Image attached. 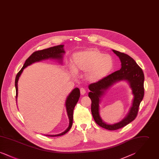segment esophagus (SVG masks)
Here are the masks:
<instances>
[{"label": "esophagus", "mask_w": 159, "mask_h": 159, "mask_svg": "<svg viewBox=\"0 0 159 159\" xmlns=\"http://www.w3.org/2000/svg\"><path fill=\"white\" fill-rule=\"evenodd\" d=\"M80 94H81V95H84V94L86 93V89H84L83 88H80Z\"/></svg>", "instance_id": "34e87169"}]
</instances>
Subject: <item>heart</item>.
<instances>
[{"label": "heart", "instance_id": "1", "mask_svg": "<svg viewBox=\"0 0 159 159\" xmlns=\"http://www.w3.org/2000/svg\"><path fill=\"white\" fill-rule=\"evenodd\" d=\"M113 60L108 54H104L97 49H92L77 52L73 56L71 70L86 72V79L95 82L105 77L113 69Z\"/></svg>", "mask_w": 159, "mask_h": 159}]
</instances>
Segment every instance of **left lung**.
<instances>
[{"label":"left lung","mask_w":159,"mask_h":159,"mask_svg":"<svg viewBox=\"0 0 159 159\" xmlns=\"http://www.w3.org/2000/svg\"><path fill=\"white\" fill-rule=\"evenodd\" d=\"M113 51L120 60L121 68L98 82L90 84L89 89L91 92L88 94L92 101L91 112L94 120L101 128L110 130L121 128L135 120L144 95V75L142 68L128 55L115 50ZM123 80L129 81L133 89L134 95L133 106L128 116L123 121L114 125L106 124L102 121L98 115L99 98L104 91L114 83Z\"/></svg>","instance_id":"left-lung-1"}]
</instances>
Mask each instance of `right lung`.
<instances>
[{"mask_svg": "<svg viewBox=\"0 0 159 159\" xmlns=\"http://www.w3.org/2000/svg\"><path fill=\"white\" fill-rule=\"evenodd\" d=\"M64 45L56 46L53 47H51L49 48L38 51L32 53L30 56L26 60L23 67L21 69V70L17 73L16 77H15V86L16 89V98L17 97V91H18V86H17V83L19 79V77L21 75V74L23 72V69L27 66H30L31 64L38 62L40 61L49 59V58H55V59H60L62 58V53H64V51L63 49ZM80 98V90L79 88H75L73 89V91L70 93V94L68 95L66 102V106L67 108V111L68 114L70 123L68 128L64 132L61 133L60 134L55 135H47L46 136H59L63 135L66 134L68 130L70 129L73 125V110L76 106V104Z\"/></svg>", "mask_w": 159, "mask_h": 159, "instance_id": "1", "label": "right lung"}]
</instances>
